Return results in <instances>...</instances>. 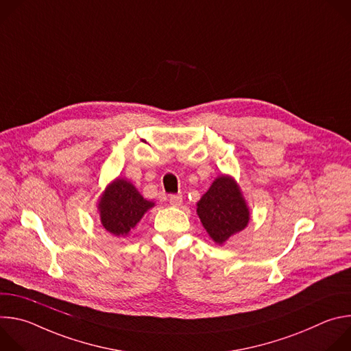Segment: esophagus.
Listing matches in <instances>:
<instances>
[{"instance_id":"esophagus-1","label":"esophagus","mask_w":351,"mask_h":351,"mask_svg":"<svg viewBox=\"0 0 351 351\" xmlns=\"http://www.w3.org/2000/svg\"><path fill=\"white\" fill-rule=\"evenodd\" d=\"M169 203L173 207H180L183 203V195L182 194H172L169 195Z\"/></svg>"}]
</instances>
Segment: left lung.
<instances>
[{
    "mask_svg": "<svg viewBox=\"0 0 351 351\" xmlns=\"http://www.w3.org/2000/svg\"><path fill=\"white\" fill-rule=\"evenodd\" d=\"M197 215L208 236L219 245L247 228L250 208L233 176L222 173L215 178L198 199Z\"/></svg>",
    "mask_w": 351,
    "mask_h": 351,
    "instance_id": "8db88e82",
    "label": "left lung"
}]
</instances>
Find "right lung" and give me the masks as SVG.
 <instances>
[{"instance_id": "obj_1", "label": "right lung", "mask_w": 351, "mask_h": 351, "mask_svg": "<svg viewBox=\"0 0 351 351\" xmlns=\"http://www.w3.org/2000/svg\"><path fill=\"white\" fill-rule=\"evenodd\" d=\"M156 203L145 199L134 184L117 178L99 195L97 210L103 228L117 237H126Z\"/></svg>"}]
</instances>
